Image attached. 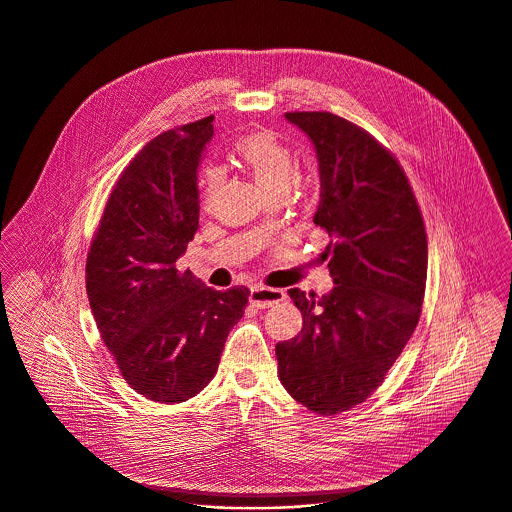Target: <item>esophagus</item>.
<instances>
[{
    "mask_svg": "<svg viewBox=\"0 0 512 512\" xmlns=\"http://www.w3.org/2000/svg\"><path fill=\"white\" fill-rule=\"evenodd\" d=\"M286 294L282 290H276V288H262V286H254L250 290V304H254L256 308L264 310V308H270L274 304H280L284 302Z\"/></svg>",
    "mask_w": 512,
    "mask_h": 512,
    "instance_id": "esophagus-1",
    "label": "esophagus"
}]
</instances>
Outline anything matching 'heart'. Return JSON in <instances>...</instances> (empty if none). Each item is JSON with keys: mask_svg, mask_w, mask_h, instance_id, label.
I'll return each instance as SVG.
<instances>
[{"mask_svg": "<svg viewBox=\"0 0 512 512\" xmlns=\"http://www.w3.org/2000/svg\"><path fill=\"white\" fill-rule=\"evenodd\" d=\"M236 157L242 165L254 176L264 192L272 198L284 196L294 180L296 172V155L294 151L280 141L274 133L262 131L252 133L240 139L234 147ZM224 174L220 169H206L200 176V192H202V206L210 208L220 186Z\"/></svg>", "mask_w": 512, "mask_h": 512, "instance_id": "obj_1", "label": "heart"}]
</instances>
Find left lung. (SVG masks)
<instances>
[{"label": "left lung", "mask_w": 512, "mask_h": 512, "mask_svg": "<svg viewBox=\"0 0 512 512\" xmlns=\"http://www.w3.org/2000/svg\"><path fill=\"white\" fill-rule=\"evenodd\" d=\"M286 119L312 141L320 169L314 224L330 234L326 296L288 290L302 332L276 345L286 391L320 415L363 403L417 328L427 282V234L397 159L367 131L328 111Z\"/></svg>", "instance_id": "1"}]
</instances>
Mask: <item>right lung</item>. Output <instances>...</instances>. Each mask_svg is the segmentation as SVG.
I'll list each match as a JSON object with an SVG mask.
<instances>
[{"label":"right lung","instance_id":"1","mask_svg":"<svg viewBox=\"0 0 512 512\" xmlns=\"http://www.w3.org/2000/svg\"><path fill=\"white\" fill-rule=\"evenodd\" d=\"M214 117L147 143L119 176L87 254L89 306L123 379L180 403L214 377L250 290H212L176 268L198 228L196 172Z\"/></svg>","mask_w":512,"mask_h":512}]
</instances>
